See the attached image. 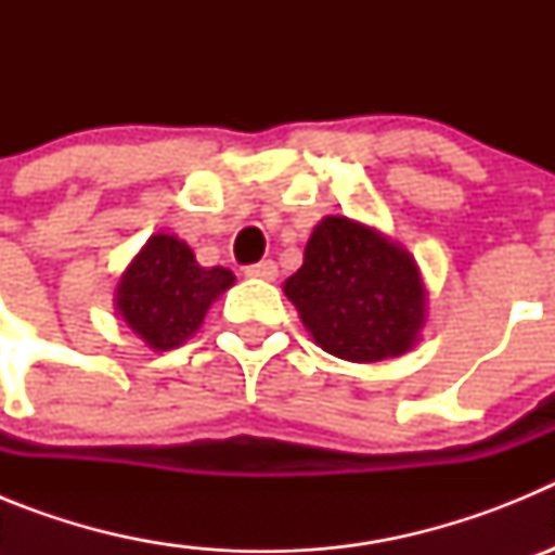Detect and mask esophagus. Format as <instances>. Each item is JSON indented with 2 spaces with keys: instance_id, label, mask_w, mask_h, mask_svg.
Returning <instances> with one entry per match:
<instances>
[{
  "instance_id": "esophagus-1",
  "label": "esophagus",
  "mask_w": 555,
  "mask_h": 555,
  "mask_svg": "<svg viewBox=\"0 0 555 555\" xmlns=\"http://www.w3.org/2000/svg\"><path fill=\"white\" fill-rule=\"evenodd\" d=\"M247 278H261V281H274L278 278V263L274 261H261V263H253V267L244 269Z\"/></svg>"
}]
</instances>
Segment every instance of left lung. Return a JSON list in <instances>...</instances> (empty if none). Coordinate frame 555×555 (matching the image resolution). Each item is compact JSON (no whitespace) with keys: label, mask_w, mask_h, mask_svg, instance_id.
<instances>
[{"label":"left lung","mask_w":555,"mask_h":555,"mask_svg":"<svg viewBox=\"0 0 555 555\" xmlns=\"http://www.w3.org/2000/svg\"><path fill=\"white\" fill-rule=\"evenodd\" d=\"M283 292L317 347L352 364L403 356L428 320L414 255L350 217H325L313 228L306 261Z\"/></svg>","instance_id":"obj_1"}]
</instances>
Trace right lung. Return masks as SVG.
<instances>
[{"label":"right lung","instance_id":"1","mask_svg":"<svg viewBox=\"0 0 555 555\" xmlns=\"http://www.w3.org/2000/svg\"><path fill=\"white\" fill-rule=\"evenodd\" d=\"M235 283L224 267H199L178 235L155 233L121 272L113 306L150 350H175L199 331L208 308Z\"/></svg>","mask_w":555,"mask_h":555}]
</instances>
